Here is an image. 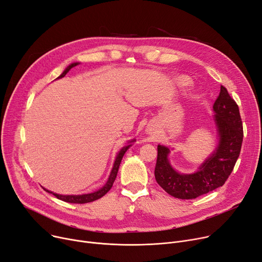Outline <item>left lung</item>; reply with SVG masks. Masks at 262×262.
<instances>
[{
  "instance_id": "8db88e82",
  "label": "left lung",
  "mask_w": 262,
  "mask_h": 262,
  "mask_svg": "<svg viewBox=\"0 0 262 262\" xmlns=\"http://www.w3.org/2000/svg\"><path fill=\"white\" fill-rule=\"evenodd\" d=\"M213 111L220 138L219 146L195 173L177 172L167 159L169 149L158 146L156 180L167 193L174 198L190 200L208 193L223 186L234 170L241 151L243 127L239 106L223 85L213 103Z\"/></svg>"
}]
</instances>
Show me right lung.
Listing matches in <instances>:
<instances>
[{"instance_id": "obj_1", "label": "right lung", "mask_w": 262, "mask_h": 262, "mask_svg": "<svg viewBox=\"0 0 262 262\" xmlns=\"http://www.w3.org/2000/svg\"><path fill=\"white\" fill-rule=\"evenodd\" d=\"M77 64H78V63L76 62V63H72L71 66H69V67L64 70V72L58 77V78H62V77H64V76L67 75V73H68L72 68L76 67ZM132 142H134V141H132ZM130 146H131V145H128V146L124 147V148H122V149L119 151V153H118L117 157H116V160H115L113 169H112V171H111V174H110V177H109V180H107L105 185H104L102 188H100L99 190H97V191H95V192H92V193H88V194H81V195H62V194L54 193V192L49 191V190H46V189H44V190L48 191V192L53 193V194H54L56 198H58L59 200H62V201L69 202V203L83 204V203L93 202V201H95V200L100 199L101 196H103L107 191H109V190L112 188L113 183H114V181H115V179H116V176H117V172H118V168H119L121 159H122V157H124V155H125L126 151L128 150V148H129Z\"/></svg>"}]
</instances>
